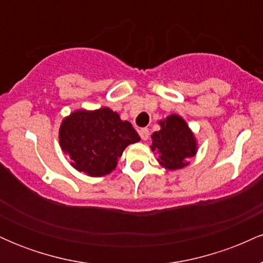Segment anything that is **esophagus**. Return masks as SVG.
<instances>
[{
    "label": "esophagus",
    "instance_id": "1",
    "mask_svg": "<svg viewBox=\"0 0 263 263\" xmlns=\"http://www.w3.org/2000/svg\"><path fill=\"white\" fill-rule=\"evenodd\" d=\"M140 136H141V138L143 141H147L149 138V131H148V128H141L140 131Z\"/></svg>",
    "mask_w": 263,
    "mask_h": 263
}]
</instances>
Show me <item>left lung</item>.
Here are the masks:
<instances>
[{"label":"left lung","instance_id":"8db88e82","mask_svg":"<svg viewBox=\"0 0 263 263\" xmlns=\"http://www.w3.org/2000/svg\"><path fill=\"white\" fill-rule=\"evenodd\" d=\"M161 129L152 135L151 149L159 155L158 162L168 171H176L189 164L197 153V140L179 115H170L159 121Z\"/></svg>","mask_w":263,"mask_h":263}]
</instances>
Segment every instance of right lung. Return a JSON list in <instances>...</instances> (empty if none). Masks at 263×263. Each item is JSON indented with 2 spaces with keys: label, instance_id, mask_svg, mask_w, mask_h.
<instances>
[{
  "label": "right lung",
  "instance_id": "add662e5",
  "mask_svg": "<svg viewBox=\"0 0 263 263\" xmlns=\"http://www.w3.org/2000/svg\"><path fill=\"white\" fill-rule=\"evenodd\" d=\"M140 140L131 123L108 107L74 111L59 128L63 152L75 170L90 177L110 174L126 147Z\"/></svg>",
  "mask_w": 263,
  "mask_h": 263
}]
</instances>
